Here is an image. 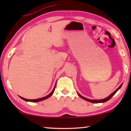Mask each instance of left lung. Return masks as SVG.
<instances>
[{"label": "left lung", "mask_w": 131, "mask_h": 131, "mask_svg": "<svg viewBox=\"0 0 131 131\" xmlns=\"http://www.w3.org/2000/svg\"><path fill=\"white\" fill-rule=\"evenodd\" d=\"M122 85H123V84H121V85H119V87L118 88H117V89L116 91H114L113 92L112 94L110 95L108 97H107L105 99H101V100H92V99H88V98H86V97H84L83 96H81V95H80L79 94H78V93H77V94H78L79 96L80 97H81L82 99H84V100H85V101H87L90 102H92V103H103V102H107V101H108V100H109V99H110L111 98H112V97L113 96V95L115 94H116V93L117 92V91H118L119 89H120V88L121 87Z\"/></svg>", "instance_id": "8db88e82"}]
</instances>
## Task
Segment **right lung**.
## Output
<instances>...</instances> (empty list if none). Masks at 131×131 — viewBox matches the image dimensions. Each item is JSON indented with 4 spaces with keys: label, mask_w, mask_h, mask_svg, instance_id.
<instances>
[{
    "label": "right lung",
    "mask_w": 131,
    "mask_h": 131,
    "mask_svg": "<svg viewBox=\"0 0 131 131\" xmlns=\"http://www.w3.org/2000/svg\"><path fill=\"white\" fill-rule=\"evenodd\" d=\"M55 86H56V84H55V87L54 88V89H53V90L52 91V92H51L49 95H47V96H44L43 97H41V98H39V99H25V98H24V97H21V96H19L22 99H23V100H24V101H27V102H39V101H41L45 100V99L48 98V97H50L52 95V94L54 92V90H55Z\"/></svg>",
    "instance_id": "add662e5"
}]
</instances>
